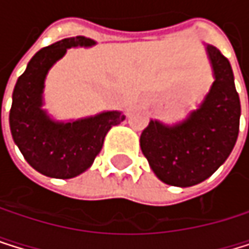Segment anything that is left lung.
<instances>
[{
	"instance_id": "obj_1",
	"label": "left lung",
	"mask_w": 249,
	"mask_h": 249,
	"mask_svg": "<svg viewBox=\"0 0 249 249\" xmlns=\"http://www.w3.org/2000/svg\"><path fill=\"white\" fill-rule=\"evenodd\" d=\"M206 53L213 83L198 107L173 125L151 119L140 136L143 155L167 185L184 188L203 182L229 158L237 140L241 100L231 65L211 44Z\"/></svg>"
}]
</instances>
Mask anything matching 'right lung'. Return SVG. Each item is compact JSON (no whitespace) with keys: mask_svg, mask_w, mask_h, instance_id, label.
<instances>
[{"mask_svg":"<svg viewBox=\"0 0 249 249\" xmlns=\"http://www.w3.org/2000/svg\"><path fill=\"white\" fill-rule=\"evenodd\" d=\"M94 44V40L77 36L43 47L15 85L8 116L10 131L28 164L44 176L70 179L88 170L101 151L107 131L125 119L122 112L109 110L64 122L55 121L43 109L44 80L53 64L71 47Z\"/></svg>","mask_w":249,"mask_h":249,"instance_id":"1","label":"right lung"}]
</instances>
